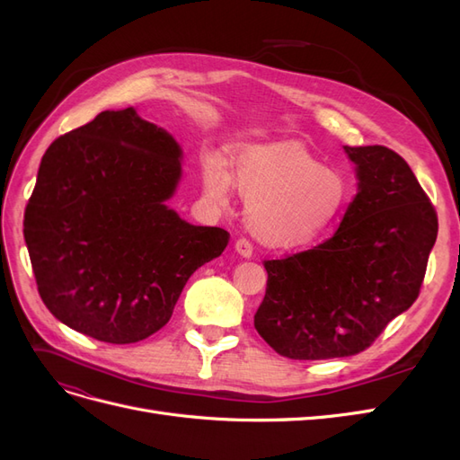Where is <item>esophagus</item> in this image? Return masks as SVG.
I'll use <instances>...</instances> for the list:
<instances>
[{"label":"esophagus","instance_id":"obj_1","mask_svg":"<svg viewBox=\"0 0 460 460\" xmlns=\"http://www.w3.org/2000/svg\"><path fill=\"white\" fill-rule=\"evenodd\" d=\"M234 249H235V253H238V255H240V257H243V259H249V257L253 255V247H252V243H249V242H247V240H243V238L235 240Z\"/></svg>","mask_w":460,"mask_h":460}]
</instances>
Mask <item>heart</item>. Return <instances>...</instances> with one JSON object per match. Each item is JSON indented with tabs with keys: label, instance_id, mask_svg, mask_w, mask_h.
I'll list each match as a JSON object with an SVG mask.
<instances>
[{
	"label": "heart",
	"instance_id": "obj_1",
	"mask_svg": "<svg viewBox=\"0 0 460 460\" xmlns=\"http://www.w3.org/2000/svg\"><path fill=\"white\" fill-rule=\"evenodd\" d=\"M201 186L217 207H228L238 190L247 230L270 249L316 242L336 225L347 201L345 178L291 144H245L235 151L232 171L222 157L207 155Z\"/></svg>",
	"mask_w": 460,
	"mask_h": 460
}]
</instances>
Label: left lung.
<instances>
[{"label": "left lung", "mask_w": 460, "mask_h": 460, "mask_svg": "<svg viewBox=\"0 0 460 460\" xmlns=\"http://www.w3.org/2000/svg\"><path fill=\"white\" fill-rule=\"evenodd\" d=\"M343 149L358 182L338 232L309 252L264 262L255 328L289 358L365 351L419 297L438 238V215L405 159L384 146Z\"/></svg>", "instance_id": "1"}]
</instances>
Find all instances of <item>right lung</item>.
<instances>
[{"instance_id": "right-lung-1", "label": "right lung", "mask_w": 460, "mask_h": 460, "mask_svg": "<svg viewBox=\"0 0 460 460\" xmlns=\"http://www.w3.org/2000/svg\"><path fill=\"white\" fill-rule=\"evenodd\" d=\"M184 153L134 107L103 111L41 157L24 242L41 301L84 336L136 343L169 323L188 278L230 234L193 226L169 199Z\"/></svg>"}]
</instances>
